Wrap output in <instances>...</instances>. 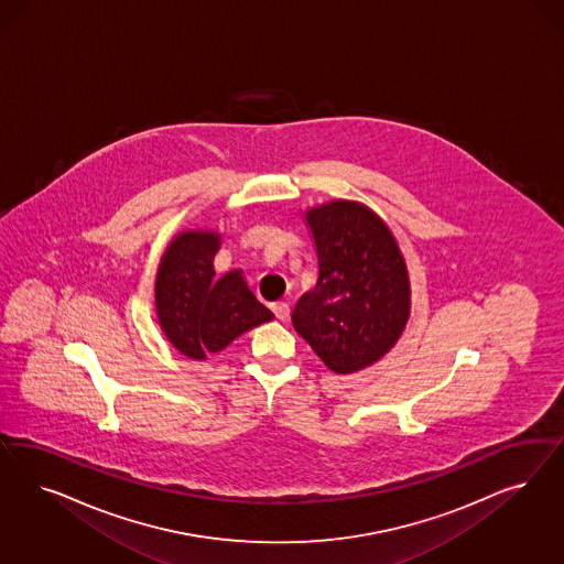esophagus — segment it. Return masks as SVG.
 <instances>
[{"mask_svg":"<svg viewBox=\"0 0 564 564\" xmlns=\"http://www.w3.org/2000/svg\"><path fill=\"white\" fill-rule=\"evenodd\" d=\"M273 315L280 319V322H289V317H291V307H289V303H273L272 305Z\"/></svg>","mask_w":564,"mask_h":564,"instance_id":"34e87169","label":"esophagus"}]
</instances>
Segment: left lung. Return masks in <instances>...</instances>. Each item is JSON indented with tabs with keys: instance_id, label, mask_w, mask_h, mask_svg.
Returning <instances> with one entry per match:
<instances>
[{
	"instance_id": "left-lung-1",
	"label": "left lung",
	"mask_w": 564,
	"mask_h": 564,
	"mask_svg": "<svg viewBox=\"0 0 564 564\" xmlns=\"http://www.w3.org/2000/svg\"><path fill=\"white\" fill-rule=\"evenodd\" d=\"M319 278L292 311L294 329L336 373L376 364L409 319V278L382 219L359 203L307 212Z\"/></svg>"
}]
</instances>
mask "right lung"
<instances>
[{
    "label": "right lung",
    "mask_w": 564,
    "mask_h": 564,
    "mask_svg": "<svg viewBox=\"0 0 564 564\" xmlns=\"http://www.w3.org/2000/svg\"><path fill=\"white\" fill-rule=\"evenodd\" d=\"M216 232H184L174 238L160 263L155 307L167 340L191 359L218 352L242 332L273 319L247 289L240 272L216 280Z\"/></svg>",
    "instance_id": "1"
}]
</instances>
